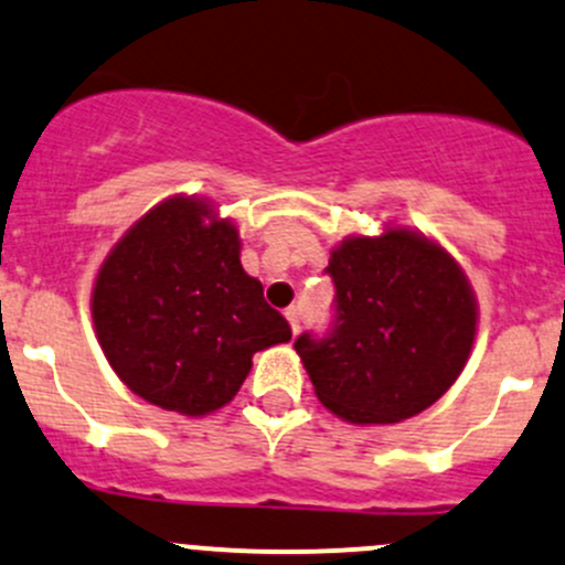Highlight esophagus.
<instances>
[{
  "mask_svg": "<svg viewBox=\"0 0 565 565\" xmlns=\"http://www.w3.org/2000/svg\"><path fill=\"white\" fill-rule=\"evenodd\" d=\"M284 317H287V322H289V328H292V335H298V330H300V308H287V311H284Z\"/></svg>",
  "mask_w": 565,
  "mask_h": 565,
  "instance_id": "esophagus-1",
  "label": "esophagus"
}]
</instances>
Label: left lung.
Here are the masks:
<instances>
[{
	"label": "left lung",
	"instance_id": "8db88e82",
	"mask_svg": "<svg viewBox=\"0 0 565 565\" xmlns=\"http://www.w3.org/2000/svg\"><path fill=\"white\" fill-rule=\"evenodd\" d=\"M338 324L295 341L319 403L349 425H395L430 408L471 358L479 302L436 237L384 224L330 252Z\"/></svg>",
	"mask_w": 565,
	"mask_h": 565
}]
</instances>
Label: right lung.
<instances>
[{
    "label": "right lung",
    "mask_w": 565,
    "mask_h": 565,
    "mask_svg": "<svg viewBox=\"0 0 565 565\" xmlns=\"http://www.w3.org/2000/svg\"><path fill=\"white\" fill-rule=\"evenodd\" d=\"M92 322L135 395L192 419L227 406L254 354L292 338L243 270L237 224L198 194H170L113 243Z\"/></svg>",
    "instance_id": "add662e5"
}]
</instances>
